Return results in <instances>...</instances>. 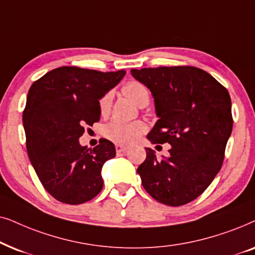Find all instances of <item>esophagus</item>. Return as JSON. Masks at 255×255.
Masks as SVG:
<instances>
[{"instance_id":"esophagus-1","label":"esophagus","mask_w":255,"mask_h":255,"mask_svg":"<svg viewBox=\"0 0 255 255\" xmlns=\"http://www.w3.org/2000/svg\"><path fill=\"white\" fill-rule=\"evenodd\" d=\"M128 147H126V145H122V144H115V150L119 154V152H125L127 151Z\"/></svg>"}]
</instances>
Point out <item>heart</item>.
<instances>
[{"mask_svg":"<svg viewBox=\"0 0 255 255\" xmlns=\"http://www.w3.org/2000/svg\"><path fill=\"white\" fill-rule=\"evenodd\" d=\"M122 92L140 107H143L149 103L148 88L144 86V84L137 80H130L126 83L122 87ZM112 104H113V93L106 92L99 100L100 113L103 115L110 113ZM145 131H147V125L142 121L122 122L113 120L104 127L105 136L118 144L133 143Z\"/></svg>","mask_w":255,"mask_h":255,"instance_id":"b5f03b06","label":"heart"}]
</instances>
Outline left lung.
Wrapping results in <instances>:
<instances>
[{
  "mask_svg": "<svg viewBox=\"0 0 255 255\" xmlns=\"http://www.w3.org/2000/svg\"><path fill=\"white\" fill-rule=\"evenodd\" d=\"M154 97L159 118L148 134L154 144L169 143L170 156L152 149L137 168L142 185L162 204L181 206L201 196L222 168L233 119L227 90L195 66L130 70Z\"/></svg>",
  "mask_w": 255,
  "mask_h": 255,
  "instance_id": "obj_1",
  "label": "left lung"
}]
</instances>
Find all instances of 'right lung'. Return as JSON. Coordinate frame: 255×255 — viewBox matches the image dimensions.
Instances as JSON below:
<instances>
[{
	"instance_id": "1",
	"label": "right lung",
	"mask_w": 255,
	"mask_h": 255,
	"mask_svg": "<svg viewBox=\"0 0 255 255\" xmlns=\"http://www.w3.org/2000/svg\"><path fill=\"white\" fill-rule=\"evenodd\" d=\"M125 74L62 66L30 87L23 111L26 150L44 189L57 201L83 204L103 189L101 169L115 156L114 144L101 138L88 149L79 137L99 121V99Z\"/></svg>"
}]
</instances>
